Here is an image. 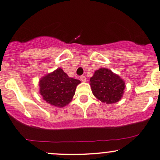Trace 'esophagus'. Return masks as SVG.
I'll return each mask as SVG.
<instances>
[{"label":"esophagus","instance_id":"34e87169","mask_svg":"<svg viewBox=\"0 0 160 160\" xmlns=\"http://www.w3.org/2000/svg\"><path fill=\"white\" fill-rule=\"evenodd\" d=\"M80 80H81L82 82H86V81H87V78H86L85 76H81V77H80Z\"/></svg>","mask_w":160,"mask_h":160}]
</instances>
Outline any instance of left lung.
Listing matches in <instances>:
<instances>
[{
    "mask_svg": "<svg viewBox=\"0 0 160 160\" xmlns=\"http://www.w3.org/2000/svg\"><path fill=\"white\" fill-rule=\"evenodd\" d=\"M90 85L94 97L107 104L116 103L124 93L125 81L117 73L107 68H100L90 79Z\"/></svg>",
    "mask_w": 160,
    "mask_h": 160,
    "instance_id": "1",
    "label": "left lung"
}]
</instances>
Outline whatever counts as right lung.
<instances>
[{
    "instance_id": "add662e5",
    "label": "right lung",
    "mask_w": 160,
    "mask_h": 160,
    "mask_svg": "<svg viewBox=\"0 0 160 160\" xmlns=\"http://www.w3.org/2000/svg\"><path fill=\"white\" fill-rule=\"evenodd\" d=\"M80 83V80L68 77L61 68H58L40 78V94L48 103L61 108L71 102Z\"/></svg>"
}]
</instances>
